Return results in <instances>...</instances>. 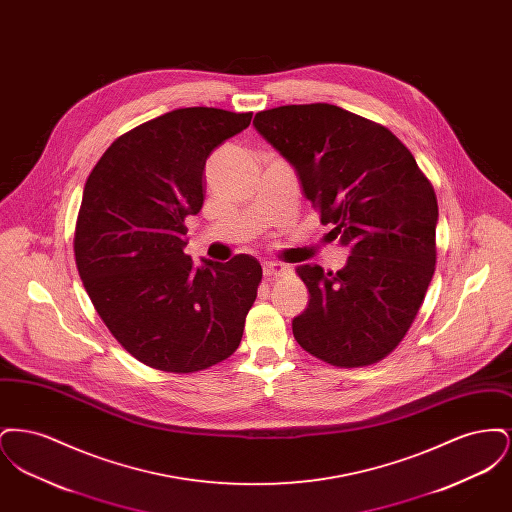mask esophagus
I'll use <instances>...</instances> for the list:
<instances>
[{"instance_id":"34e87169","label":"esophagus","mask_w":512,"mask_h":512,"mask_svg":"<svg viewBox=\"0 0 512 512\" xmlns=\"http://www.w3.org/2000/svg\"><path fill=\"white\" fill-rule=\"evenodd\" d=\"M290 272V268L282 263H274V261H268L263 263V274L267 276L268 280H274V278H282Z\"/></svg>"}]
</instances>
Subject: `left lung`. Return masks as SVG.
<instances>
[{"label":"left lung","mask_w":512,"mask_h":512,"mask_svg":"<svg viewBox=\"0 0 512 512\" xmlns=\"http://www.w3.org/2000/svg\"><path fill=\"white\" fill-rule=\"evenodd\" d=\"M255 128L292 165L320 222L351 249L338 272L299 265L309 307L293 338L341 368L382 361L409 332L436 270L438 199L413 153L378 122L330 103L282 105Z\"/></svg>","instance_id":"left-lung-1"}]
</instances>
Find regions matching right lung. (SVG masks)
Wrapping results in <instances>:
<instances>
[{
    "mask_svg": "<svg viewBox=\"0 0 512 512\" xmlns=\"http://www.w3.org/2000/svg\"><path fill=\"white\" fill-rule=\"evenodd\" d=\"M253 113L186 107L119 136L90 172L74 259L99 317L140 363L176 374L228 359L244 336L263 268L184 253V220L203 205L205 161Z\"/></svg>",
    "mask_w": 512,
    "mask_h": 512,
    "instance_id": "obj_1",
    "label": "right lung"
}]
</instances>
